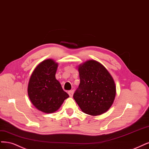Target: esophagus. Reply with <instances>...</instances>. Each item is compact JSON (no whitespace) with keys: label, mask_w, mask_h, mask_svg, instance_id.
I'll return each instance as SVG.
<instances>
[{"label":"esophagus","mask_w":149,"mask_h":149,"mask_svg":"<svg viewBox=\"0 0 149 149\" xmlns=\"http://www.w3.org/2000/svg\"><path fill=\"white\" fill-rule=\"evenodd\" d=\"M73 93H74V91L73 90H71V91H68V94H69L70 97H73Z\"/></svg>","instance_id":"34e87169"}]
</instances>
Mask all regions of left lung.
I'll return each instance as SVG.
<instances>
[{"instance_id":"8db88e82","label":"left lung","mask_w":149,"mask_h":149,"mask_svg":"<svg viewBox=\"0 0 149 149\" xmlns=\"http://www.w3.org/2000/svg\"><path fill=\"white\" fill-rule=\"evenodd\" d=\"M80 84L73 98L81 110L90 115H99L109 110L116 95L113 79L104 66L95 60L80 65Z\"/></svg>"}]
</instances>
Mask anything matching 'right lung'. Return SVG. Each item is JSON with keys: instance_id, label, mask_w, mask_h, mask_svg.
I'll return each instance as SVG.
<instances>
[{"instance_id": "right-lung-1", "label": "right lung", "mask_w": 149, "mask_h": 149, "mask_svg": "<svg viewBox=\"0 0 149 149\" xmlns=\"http://www.w3.org/2000/svg\"><path fill=\"white\" fill-rule=\"evenodd\" d=\"M58 63L52 59L39 64L29 81L28 93L33 104L46 113L57 111L69 97L55 78Z\"/></svg>"}]
</instances>
